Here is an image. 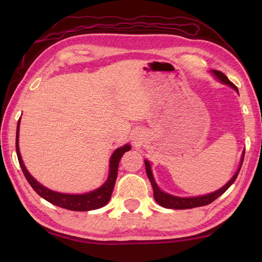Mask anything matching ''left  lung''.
<instances>
[{"label":"left lung","instance_id":"8db88e82","mask_svg":"<svg viewBox=\"0 0 262 262\" xmlns=\"http://www.w3.org/2000/svg\"><path fill=\"white\" fill-rule=\"evenodd\" d=\"M213 72V74L219 79L222 83H224V84H227L232 86L233 89L236 92L237 91V88L233 84V83L227 79V76L222 73L220 71H211ZM243 159H244V152L242 154V158H241V163L240 166H238L237 171L235 172V174L232 177V179L226 183L225 186L222 187L219 190H216L211 193H207V194H204V196H198V197H189V198H183V197H177V196H172V194L166 193L164 191L161 190L159 188V186L157 185V182H155L154 178H153V173H152V170H151V164L147 160L144 161L145 162V169H146V174L149 179V182H151L152 188H153V193H154V199L155 202H157L160 206H162V207L165 208H171V209H189V208H194V207H200V206H206L210 203H213L215 199L219 198L220 196H222L227 189H229L232 183L235 181V179L237 178L238 172L241 170V166L243 163Z\"/></svg>","mask_w":262,"mask_h":262}]
</instances>
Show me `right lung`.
I'll return each instance as SVG.
<instances>
[{"mask_svg": "<svg viewBox=\"0 0 262 262\" xmlns=\"http://www.w3.org/2000/svg\"><path fill=\"white\" fill-rule=\"evenodd\" d=\"M19 125L20 119L18 121V126H16V137H15V149L16 155H18V160L21 166V170L24 172L26 179L29 182V185L32 187L39 196L46 199L53 205H56L58 207H62L69 210H75V211H86V210H93L103 207L107 205L111 198V193H113L117 174H118V164L122 155L125 152L129 151L130 145L126 144L125 146H121L117 148L113 153L110 158V164H109V177L107 181L103 185L93 190L91 192L83 193V194H70V193H60L53 191L51 189L43 187L40 185L37 180H35L24 164V161L21 159V154L19 151Z\"/></svg>", "mask_w": 262, "mask_h": 262, "instance_id": "add662e5", "label": "right lung"}]
</instances>
